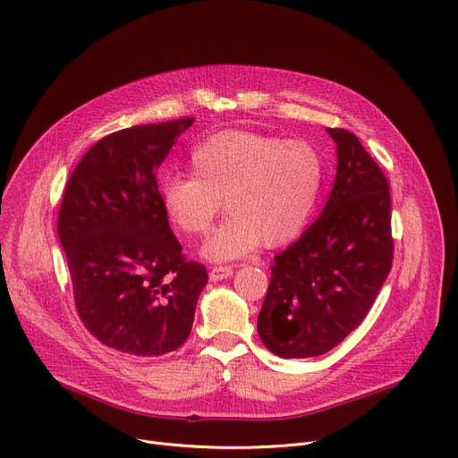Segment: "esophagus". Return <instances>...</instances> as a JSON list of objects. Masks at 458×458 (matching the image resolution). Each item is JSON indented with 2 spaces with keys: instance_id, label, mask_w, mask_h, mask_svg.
<instances>
[{
  "instance_id": "1",
  "label": "esophagus",
  "mask_w": 458,
  "mask_h": 458,
  "mask_svg": "<svg viewBox=\"0 0 458 458\" xmlns=\"http://www.w3.org/2000/svg\"><path fill=\"white\" fill-rule=\"evenodd\" d=\"M233 271H234V269H233L231 266H215V267H210L208 278L213 280V283H218V280H224V278L231 276Z\"/></svg>"
}]
</instances>
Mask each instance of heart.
<instances>
[{
	"instance_id": "1",
	"label": "heart",
	"mask_w": 458,
	"mask_h": 458,
	"mask_svg": "<svg viewBox=\"0 0 458 458\" xmlns=\"http://www.w3.org/2000/svg\"><path fill=\"white\" fill-rule=\"evenodd\" d=\"M191 175L159 187L168 222L187 234H205L220 213L201 255L213 262L248 257L260 243L280 248L308 225L323 187L319 152L306 140H284L245 130L210 135L191 154Z\"/></svg>"
}]
</instances>
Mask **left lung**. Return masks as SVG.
<instances>
[{
	"mask_svg": "<svg viewBox=\"0 0 458 458\" xmlns=\"http://www.w3.org/2000/svg\"><path fill=\"white\" fill-rule=\"evenodd\" d=\"M337 175L319 218L275 257L259 335L278 358H315L367 318L393 266L391 194L360 139L327 128Z\"/></svg>",
	"mask_w": 458,
	"mask_h": 458,
	"instance_id": "8db88e82",
	"label": "left lung"
}]
</instances>
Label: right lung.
<instances>
[{
	"label": "right lung",
	"instance_id": "1",
	"mask_svg": "<svg viewBox=\"0 0 458 458\" xmlns=\"http://www.w3.org/2000/svg\"><path fill=\"white\" fill-rule=\"evenodd\" d=\"M194 119L102 137L69 178L58 238L84 327L110 348L156 358L192 330L207 269L187 262L159 201L156 172Z\"/></svg>",
	"mask_w": 458,
	"mask_h": 458
}]
</instances>
